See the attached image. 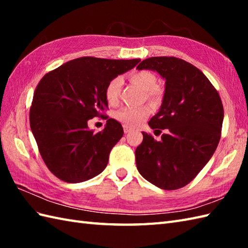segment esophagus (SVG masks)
Instances as JSON below:
<instances>
[{
    "label": "esophagus",
    "instance_id": "34e87169",
    "mask_svg": "<svg viewBox=\"0 0 248 248\" xmlns=\"http://www.w3.org/2000/svg\"><path fill=\"white\" fill-rule=\"evenodd\" d=\"M131 128H129L128 125H124V133H129V132H131Z\"/></svg>",
    "mask_w": 248,
    "mask_h": 248
}]
</instances>
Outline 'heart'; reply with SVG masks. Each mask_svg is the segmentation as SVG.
<instances>
[{
  "label": "heart",
  "instance_id": "heart-1",
  "mask_svg": "<svg viewBox=\"0 0 248 248\" xmlns=\"http://www.w3.org/2000/svg\"><path fill=\"white\" fill-rule=\"evenodd\" d=\"M129 80L145 91L146 97L154 104L162 101L163 91L161 87L156 85V77L152 72L148 70L134 71L129 76ZM121 86H123V78L120 77H115L108 83L104 91V96L108 104L116 105L118 103ZM149 114V107L123 108L115 113V118L128 127H136L148 117Z\"/></svg>",
  "mask_w": 248,
  "mask_h": 248
}]
</instances>
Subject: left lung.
I'll return each instance as SVG.
<instances>
[{"label": "left lung", "instance_id": "1", "mask_svg": "<svg viewBox=\"0 0 248 248\" xmlns=\"http://www.w3.org/2000/svg\"><path fill=\"white\" fill-rule=\"evenodd\" d=\"M136 68L155 70L166 80L161 108L148 123L151 129L165 133L157 141L143 132L135 150L136 166L157 187L181 188L217 150L224 119L222 100L198 68L178 57H149Z\"/></svg>", "mask_w": 248, "mask_h": 248}]
</instances>
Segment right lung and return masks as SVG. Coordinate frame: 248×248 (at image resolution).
Masks as SVG:
<instances>
[{"instance_id":"right-lung-1","label":"right lung","mask_w":248,"mask_h":248,"mask_svg":"<svg viewBox=\"0 0 248 248\" xmlns=\"http://www.w3.org/2000/svg\"><path fill=\"white\" fill-rule=\"evenodd\" d=\"M140 62L84 56L65 62L39 81L30 108V125L40 155L55 177L78 183L104 170L124 129L118 121L105 117L104 130L94 133L87 121L105 116L108 83Z\"/></svg>"}]
</instances>
